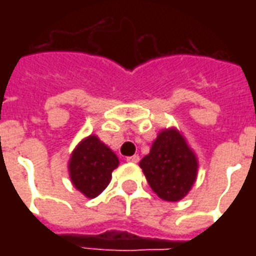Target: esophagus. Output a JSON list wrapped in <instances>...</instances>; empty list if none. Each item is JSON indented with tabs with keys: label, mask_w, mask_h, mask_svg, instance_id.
Returning a JSON list of instances; mask_svg holds the SVG:
<instances>
[{
	"label": "esophagus",
	"mask_w": 256,
	"mask_h": 256,
	"mask_svg": "<svg viewBox=\"0 0 256 256\" xmlns=\"http://www.w3.org/2000/svg\"><path fill=\"white\" fill-rule=\"evenodd\" d=\"M126 160L128 162V163H138L140 162V156L138 155H133V156H128Z\"/></svg>",
	"instance_id": "esophagus-1"
}]
</instances>
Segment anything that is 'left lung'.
I'll use <instances>...</instances> for the list:
<instances>
[{
  "mask_svg": "<svg viewBox=\"0 0 256 256\" xmlns=\"http://www.w3.org/2000/svg\"><path fill=\"white\" fill-rule=\"evenodd\" d=\"M140 167L159 198L180 202L196 182L198 160L184 134L177 128H168L159 132Z\"/></svg>",
  "mask_w": 256,
  "mask_h": 256,
  "instance_id": "1",
  "label": "left lung"
}]
</instances>
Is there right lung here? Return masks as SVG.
Wrapping results in <instances>:
<instances>
[{
    "mask_svg": "<svg viewBox=\"0 0 256 256\" xmlns=\"http://www.w3.org/2000/svg\"><path fill=\"white\" fill-rule=\"evenodd\" d=\"M118 166L116 154L96 134H90L71 152L68 174L79 192L88 198H94L111 182L112 172Z\"/></svg>",
    "mask_w": 256,
    "mask_h": 256,
    "instance_id": "add662e5",
    "label": "right lung"
}]
</instances>
